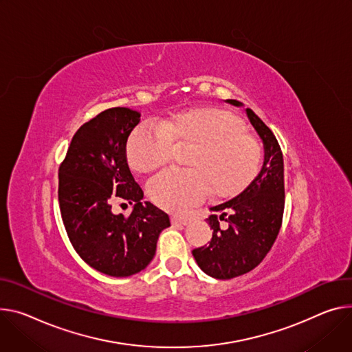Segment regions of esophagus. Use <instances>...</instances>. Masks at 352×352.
<instances>
[{"label":"esophagus","mask_w":352,"mask_h":352,"mask_svg":"<svg viewBox=\"0 0 352 352\" xmlns=\"http://www.w3.org/2000/svg\"><path fill=\"white\" fill-rule=\"evenodd\" d=\"M171 223L173 225H184L186 226L189 223V219L185 216H171Z\"/></svg>","instance_id":"34e87169"}]
</instances>
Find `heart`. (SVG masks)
<instances>
[{
  "mask_svg": "<svg viewBox=\"0 0 352 352\" xmlns=\"http://www.w3.org/2000/svg\"><path fill=\"white\" fill-rule=\"evenodd\" d=\"M181 146H189L182 158L188 168L163 171L147 182L150 199L170 212H185L206 194L213 199L234 198L263 167L261 146L245 133L244 120L217 108L185 111L160 126H138L126 143L127 164L147 174L168 164L173 147Z\"/></svg>",
  "mask_w": 352,
  "mask_h": 352,
  "instance_id": "heart-1",
  "label": "heart"
}]
</instances>
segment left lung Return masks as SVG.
<instances>
[{"instance_id":"8db88e82","label":"left lung","mask_w":352,"mask_h":352,"mask_svg":"<svg viewBox=\"0 0 352 352\" xmlns=\"http://www.w3.org/2000/svg\"><path fill=\"white\" fill-rule=\"evenodd\" d=\"M240 107L241 102L228 100ZM245 113L264 142L265 160L258 177L236 198L210 208L212 240L194 248L201 270L216 279H232L257 267L271 250L283 217L285 185L280 146L270 127L250 108Z\"/></svg>"}]
</instances>
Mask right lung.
I'll use <instances>...</instances> for the list:
<instances>
[{"label":"right lung","mask_w":352,"mask_h":352,"mask_svg":"<svg viewBox=\"0 0 352 352\" xmlns=\"http://www.w3.org/2000/svg\"><path fill=\"white\" fill-rule=\"evenodd\" d=\"M140 113L111 108L85 122L58 167V206L70 243L94 270L129 276L153 260L160 233L170 226L166 212L143 199L126 162V142ZM129 203V217L113 212Z\"/></svg>","instance_id":"right-lung-1"}]
</instances>
